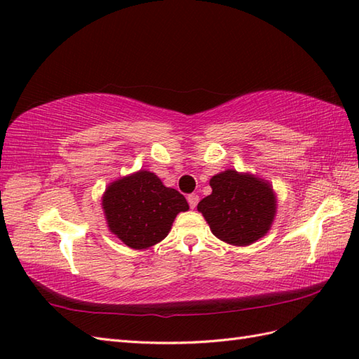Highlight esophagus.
<instances>
[{
	"label": "esophagus",
	"mask_w": 359,
	"mask_h": 359,
	"mask_svg": "<svg viewBox=\"0 0 359 359\" xmlns=\"http://www.w3.org/2000/svg\"><path fill=\"white\" fill-rule=\"evenodd\" d=\"M187 199H188V203L191 208H196V205L199 203V196L197 194H188Z\"/></svg>",
	"instance_id": "34e87169"
}]
</instances>
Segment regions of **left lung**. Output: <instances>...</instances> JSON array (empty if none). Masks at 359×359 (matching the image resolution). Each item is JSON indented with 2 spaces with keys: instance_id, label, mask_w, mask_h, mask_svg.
<instances>
[{
  "instance_id": "1",
  "label": "left lung",
  "mask_w": 359,
  "mask_h": 359,
  "mask_svg": "<svg viewBox=\"0 0 359 359\" xmlns=\"http://www.w3.org/2000/svg\"><path fill=\"white\" fill-rule=\"evenodd\" d=\"M212 193L197 205L212 234L231 245H250L270 230L276 202L269 184L233 170L210 180Z\"/></svg>"
}]
</instances>
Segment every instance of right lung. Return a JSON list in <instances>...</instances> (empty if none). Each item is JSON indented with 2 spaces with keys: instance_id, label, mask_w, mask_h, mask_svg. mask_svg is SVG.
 <instances>
[{
  "instance_id": "right-lung-1",
  "label": "right lung",
  "mask_w": 359,
  "mask_h": 359,
  "mask_svg": "<svg viewBox=\"0 0 359 359\" xmlns=\"http://www.w3.org/2000/svg\"><path fill=\"white\" fill-rule=\"evenodd\" d=\"M109 230L128 247L148 248L166 238L174 217L188 202L177 189L166 188L154 172L139 171L114 182L103 196Z\"/></svg>"
}]
</instances>
